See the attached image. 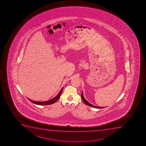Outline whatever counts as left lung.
<instances>
[{
	"mask_svg": "<svg viewBox=\"0 0 146 146\" xmlns=\"http://www.w3.org/2000/svg\"><path fill=\"white\" fill-rule=\"evenodd\" d=\"M81 98H82V100L86 104H87L89 106H90V107H93L94 108H104V107H97V106H95L93 105L92 104H90V103L88 102V101H87L86 100L85 98H84V96H83V93H82V94H81Z\"/></svg>",
	"mask_w": 146,
	"mask_h": 146,
	"instance_id": "left-lung-1",
	"label": "left lung"
}]
</instances>
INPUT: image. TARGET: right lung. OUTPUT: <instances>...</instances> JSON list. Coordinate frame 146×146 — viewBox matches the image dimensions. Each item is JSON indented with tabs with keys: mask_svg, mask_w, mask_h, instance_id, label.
<instances>
[{
	"mask_svg": "<svg viewBox=\"0 0 146 146\" xmlns=\"http://www.w3.org/2000/svg\"><path fill=\"white\" fill-rule=\"evenodd\" d=\"M63 88H61V90H60L58 95L56 96V97H54V98H52L51 100H49L48 101H33L32 100H30L29 98H28V100H29V101H31V102L33 103L34 104L38 105H51V104L54 103L56 102L57 100H58L60 97L61 94L62 93V90H63Z\"/></svg>",
	"mask_w": 146,
	"mask_h": 146,
	"instance_id": "add662e5",
	"label": "right lung"
}]
</instances>
